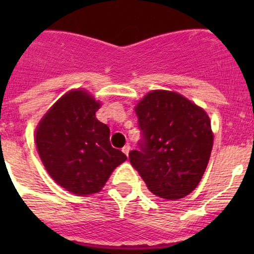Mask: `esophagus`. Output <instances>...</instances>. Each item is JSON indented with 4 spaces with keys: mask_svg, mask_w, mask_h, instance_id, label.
<instances>
[{
    "mask_svg": "<svg viewBox=\"0 0 254 254\" xmlns=\"http://www.w3.org/2000/svg\"><path fill=\"white\" fill-rule=\"evenodd\" d=\"M122 151H123V152H124L125 153V155H129V151H130V146L129 145H125L124 146V147H123L122 148Z\"/></svg>",
    "mask_w": 254,
    "mask_h": 254,
    "instance_id": "esophagus-1",
    "label": "esophagus"
}]
</instances>
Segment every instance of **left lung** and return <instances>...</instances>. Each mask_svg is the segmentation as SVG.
<instances>
[{
    "label": "left lung",
    "mask_w": 254,
    "mask_h": 254,
    "mask_svg": "<svg viewBox=\"0 0 254 254\" xmlns=\"http://www.w3.org/2000/svg\"><path fill=\"white\" fill-rule=\"evenodd\" d=\"M141 140L129 152L148 190L166 200L184 198L206 170L214 135L207 114L182 94L152 91L135 107Z\"/></svg>",
    "instance_id": "obj_1"
}]
</instances>
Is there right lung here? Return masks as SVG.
Segmentation results:
<instances>
[{
    "mask_svg": "<svg viewBox=\"0 0 254 254\" xmlns=\"http://www.w3.org/2000/svg\"><path fill=\"white\" fill-rule=\"evenodd\" d=\"M101 104L76 89L61 97L35 130L38 152L51 178L77 195L97 193L127 160L112 147L108 125L96 118Z\"/></svg>",
    "mask_w": 254,
    "mask_h": 254,
    "instance_id": "obj_1",
    "label": "right lung"
}]
</instances>
